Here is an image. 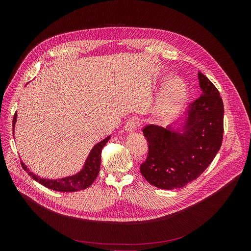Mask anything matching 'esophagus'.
Masks as SVG:
<instances>
[{"label":"esophagus","instance_id":"1","mask_svg":"<svg viewBox=\"0 0 251 251\" xmlns=\"http://www.w3.org/2000/svg\"><path fill=\"white\" fill-rule=\"evenodd\" d=\"M140 126V120L137 117H132L131 119L128 120V122L125 125V130L127 132H132L135 131L138 127Z\"/></svg>","mask_w":251,"mask_h":251}]
</instances>
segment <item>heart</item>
Returning <instances> with one entry per match:
<instances>
[{
    "mask_svg": "<svg viewBox=\"0 0 251 251\" xmlns=\"http://www.w3.org/2000/svg\"><path fill=\"white\" fill-rule=\"evenodd\" d=\"M185 99L184 85L178 81L171 82L164 91L159 104L158 112L163 118H170L178 111Z\"/></svg>",
    "mask_w": 251,
    "mask_h": 251,
    "instance_id": "obj_1",
    "label": "heart"
}]
</instances>
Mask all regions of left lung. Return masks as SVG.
Returning <instances> with one entry per match:
<instances>
[{"label": "left lung", "instance_id": "left-lung-1", "mask_svg": "<svg viewBox=\"0 0 251 251\" xmlns=\"http://www.w3.org/2000/svg\"><path fill=\"white\" fill-rule=\"evenodd\" d=\"M201 95L194 100L182 135L155 125L143 128L148 155L140 172L151 185L180 189L198 178L219 152L224 138V103L219 90L199 73Z\"/></svg>", "mask_w": 251, "mask_h": 251}]
</instances>
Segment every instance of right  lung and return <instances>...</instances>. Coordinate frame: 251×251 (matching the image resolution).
Segmentation results:
<instances>
[{
  "mask_svg": "<svg viewBox=\"0 0 251 251\" xmlns=\"http://www.w3.org/2000/svg\"><path fill=\"white\" fill-rule=\"evenodd\" d=\"M16 121H17V112L15 113L14 119H13L14 128H15ZM109 139H110V136L105 138L103 141L99 142L98 144H96L93 147V149L91 150L86 160L85 166L83 167L81 172H79L75 176L58 178V180H47V178H42L39 176L29 172L23 162H21V165L23 169L27 172V174L33 178V180L39 182L46 188H49L50 190L57 191V192H64V193L81 191L91 186L92 183L95 181V178L97 177L98 173L100 171L101 152L103 147L106 145V143L109 141Z\"/></svg>",
  "mask_w": 251,
  "mask_h": 251,
  "instance_id": "obj_1",
  "label": "right lung"
}]
</instances>
